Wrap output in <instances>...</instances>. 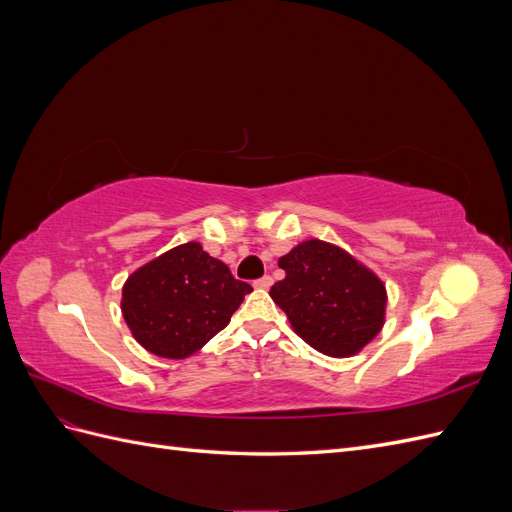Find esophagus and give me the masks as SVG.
Masks as SVG:
<instances>
[{"mask_svg":"<svg viewBox=\"0 0 512 512\" xmlns=\"http://www.w3.org/2000/svg\"><path fill=\"white\" fill-rule=\"evenodd\" d=\"M271 284H273V277L271 275H262V277H258V280L254 282L256 288H269Z\"/></svg>","mask_w":512,"mask_h":512,"instance_id":"esophagus-1","label":"esophagus"}]
</instances>
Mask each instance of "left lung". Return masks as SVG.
Returning <instances> with one entry per match:
<instances>
[{"label":"left lung","instance_id":"8db88e82","mask_svg":"<svg viewBox=\"0 0 512 512\" xmlns=\"http://www.w3.org/2000/svg\"><path fill=\"white\" fill-rule=\"evenodd\" d=\"M280 267L286 277L273 284L271 297L318 352L350 356L380 333L384 286L344 250L312 239L282 256Z\"/></svg>","mask_w":512,"mask_h":512}]
</instances>
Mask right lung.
<instances>
[{
  "instance_id": "obj_1",
  "label": "right lung",
  "mask_w": 512,
  "mask_h": 512,
  "mask_svg": "<svg viewBox=\"0 0 512 512\" xmlns=\"http://www.w3.org/2000/svg\"><path fill=\"white\" fill-rule=\"evenodd\" d=\"M252 286L222 260L185 243L134 271L121 312L136 342L164 359H185L220 333Z\"/></svg>"
}]
</instances>
